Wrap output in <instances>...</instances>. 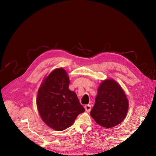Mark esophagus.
<instances>
[{"label": "esophagus", "instance_id": "1", "mask_svg": "<svg viewBox=\"0 0 156 156\" xmlns=\"http://www.w3.org/2000/svg\"><path fill=\"white\" fill-rule=\"evenodd\" d=\"M85 111L87 112H89L91 110V105H85Z\"/></svg>", "mask_w": 156, "mask_h": 156}]
</instances>
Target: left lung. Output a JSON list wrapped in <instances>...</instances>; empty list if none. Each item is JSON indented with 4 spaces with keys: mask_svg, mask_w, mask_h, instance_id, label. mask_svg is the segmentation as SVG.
Instances as JSON below:
<instances>
[{
    "mask_svg": "<svg viewBox=\"0 0 156 156\" xmlns=\"http://www.w3.org/2000/svg\"><path fill=\"white\" fill-rule=\"evenodd\" d=\"M97 91L91 116L98 125L106 128L119 125L128 110V102L123 90L114 80H105Z\"/></svg>",
    "mask_w": 156,
    "mask_h": 156,
    "instance_id": "left-lung-1",
    "label": "left lung"
}]
</instances>
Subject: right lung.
Returning <instances> with one entry per match:
<instances>
[{
	"label": "right lung",
	"mask_w": 156,
	"mask_h": 156,
	"mask_svg": "<svg viewBox=\"0 0 156 156\" xmlns=\"http://www.w3.org/2000/svg\"><path fill=\"white\" fill-rule=\"evenodd\" d=\"M69 80L62 68L52 71L43 81L37 98V105L45 123L62 131L69 127L78 114L85 111L75 92L69 89Z\"/></svg>",
	"instance_id": "right-lung-1"
}]
</instances>
